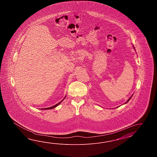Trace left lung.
<instances>
[{
    "instance_id": "1",
    "label": "left lung",
    "mask_w": 157,
    "mask_h": 157,
    "mask_svg": "<svg viewBox=\"0 0 157 157\" xmlns=\"http://www.w3.org/2000/svg\"><path fill=\"white\" fill-rule=\"evenodd\" d=\"M133 49H135V48H134V47H133ZM132 96H133V95H131V97L130 98H129V99H128V100H127V101H126V103H124V104L127 103V102H128V101H129V100H130L131 98H132Z\"/></svg>"
}]
</instances>
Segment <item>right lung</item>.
I'll return each instance as SVG.
<instances>
[{"instance_id": "1", "label": "right lung", "mask_w": 157, "mask_h": 157, "mask_svg": "<svg viewBox=\"0 0 157 157\" xmlns=\"http://www.w3.org/2000/svg\"><path fill=\"white\" fill-rule=\"evenodd\" d=\"M66 95L65 96V97L62 100H61L60 101V102H59L58 103H57V104H56V105H53V106H52V107H48V108H41V109H42V110H44V109H45V110H46V109H53V108H56V107H57L59 104H60V103H61V102L63 101V100L66 98Z\"/></svg>"}]
</instances>
